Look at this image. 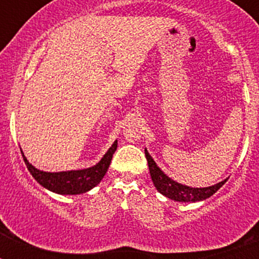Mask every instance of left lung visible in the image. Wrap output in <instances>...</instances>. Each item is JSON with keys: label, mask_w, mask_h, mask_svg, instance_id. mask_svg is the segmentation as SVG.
I'll return each instance as SVG.
<instances>
[{"label": "left lung", "mask_w": 259, "mask_h": 259, "mask_svg": "<svg viewBox=\"0 0 259 259\" xmlns=\"http://www.w3.org/2000/svg\"><path fill=\"white\" fill-rule=\"evenodd\" d=\"M146 159H148V166H149L150 176H152L153 184L155 185V188L159 193L166 196L167 198H171L174 201H179V202H196V201H202L209 198L210 196L215 193L221 188L224 183L227 182V179L223 182L218 183V184L207 187V188H191L187 185H182L179 183L174 182L168 176L164 175L161 171V168L155 164L153 161V158L145 149Z\"/></svg>", "instance_id": "1"}]
</instances>
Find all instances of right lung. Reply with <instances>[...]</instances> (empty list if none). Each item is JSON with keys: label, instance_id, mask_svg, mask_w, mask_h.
Returning <instances> with one entry per match:
<instances>
[{"label": "right lung", "instance_id": "obj_1", "mask_svg": "<svg viewBox=\"0 0 259 259\" xmlns=\"http://www.w3.org/2000/svg\"><path fill=\"white\" fill-rule=\"evenodd\" d=\"M118 141H114V144L110 146L106 154L102 157V159L98 162L96 166L84 168V170L76 171H63V172H44L32 166L27 158L23 154V159L26 162L27 168L32 176L40 183L42 187L52 192H56L59 194H80L85 193L89 189L101 182L102 178L106 174L107 168L110 166L111 158L114 152L116 150Z\"/></svg>", "mask_w": 259, "mask_h": 259}]
</instances>
